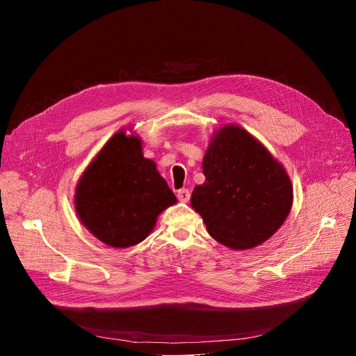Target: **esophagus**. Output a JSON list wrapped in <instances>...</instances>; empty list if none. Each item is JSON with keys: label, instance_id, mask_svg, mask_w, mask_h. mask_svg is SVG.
<instances>
[{"label": "esophagus", "instance_id": "obj_1", "mask_svg": "<svg viewBox=\"0 0 356 356\" xmlns=\"http://www.w3.org/2000/svg\"><path fill=\"white\" fill-rule=\"evenodd\" d=\"M177 199H179L180 202H189V199H191V192H189V189H180V191L177 192Z\"/></svg>", "mask_w": 356, "mask_h": 356}]
</instances>
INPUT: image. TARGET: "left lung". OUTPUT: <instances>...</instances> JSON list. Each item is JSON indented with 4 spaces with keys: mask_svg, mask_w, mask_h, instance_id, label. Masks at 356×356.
<instances>
[{
    "mask_svg": "<svg viewBox=\"0 0 356 356\" xmlns=\"http://www.w3.org/2000/svg\"><path fill=\"white\" fill-rule=\"evenodd\" d=\"M207 177L192 193V208L209 235L232 250L261 245L290 213L293 184L282 163L239 125L213 134L204 153Z\"/></svg>",
    "mask_w": 356,
    "mask_h": 356,
    "instance_id": "left-lung-1",
    "label": "left lung"
}]
</instances>
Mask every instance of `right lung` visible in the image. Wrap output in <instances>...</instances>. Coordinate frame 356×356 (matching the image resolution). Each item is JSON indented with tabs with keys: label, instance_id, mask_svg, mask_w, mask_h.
<instances>
[{
	"label": "right lung",
	"instance_id": "add662e5",
	"mask_svg": "<svg viewBox=\"0 0 356 356\" xmlns=\"http://www.w3.org/2000/svg\"><path fill=\"white\" fill-rule=\"evenodd\" d=\"M176 202L156 163L143 156L140 137L124 129L90 161L74 191V209L85 228L114 248L140 244Z\"/></svg>",
	"mask_w": 356,
	"mask_h": 356
}]
</instances>
